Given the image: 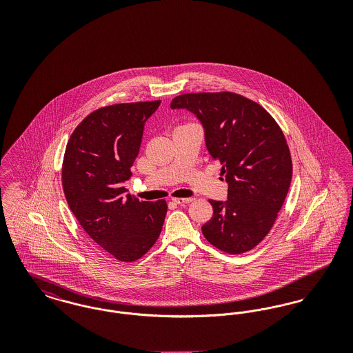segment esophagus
Masks as SVG:
<instances>
[{"label":"esophagus","instance_id":"1","mask_svg":"<svg viewBox=\"0 0 353 353\" xmlns=\"http://www.w3.org/2000/svg\"><path fill=\"white\" fill-rule=\"evenodd\" d=\"M172 200H173V202L179 203V205H185V203H190L193 201V199H172Z\"/></svg>","mask_w":353,"mask_h":353}]
</instances>
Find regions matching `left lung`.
<instances>
[{
  "label": "left lung",
  "mask_w": 353,
  "mask_h": 353,
  "mask_svg": "<svg viewBox=\"0 0 353 353\" xmlns=\"http://www.w3.org/2000/svg\"><path fill=\"white\" fill-rule=\"evenodd\" d=\"M170 107L201 121L206 148L229 184L228 201L209 200L213 217L202 234L221 252L252 250L269 234L291 184L292 161L281 127L262 105L229 91L179 95Z\"/></svg>",
  "instance_id": "obj_1"
}]
</instances>
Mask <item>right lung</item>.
<instances>
[{"instance_id": "right-lung-1", "label": "right lung", "mask_w": 353, "mask_h": 353, "mask_svg": "<svg viewBox=\"0 0 353 353\" xmlns=\"http://www.w3.org/2000/svg\"><path fill=\"white\" fill-rule=\"evenodd\" d=\"M160 101L119 103L98 108L68 141L62 165L65 197L84 232L121 262H134L161 233L165 200L139 201L123 183L131 176L144 123Z\"/></svg>"}]
</instances>
